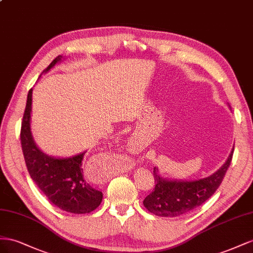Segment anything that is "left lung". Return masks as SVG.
I'll return each mask as SVG.
<instances>
[{
	"instance_id": "8db88e82",
	"label": "left lung",
	"mask_w": 253,
	"mask_h": 253,
	"mask_svg": "<svg viewBox=\"0 0 253 253\" xmlns=\"http://www.w3.org/2000/svg\"><path fill=\"white\" fill-rule=\"evenodd\" d=\"M234 150V148H233ZM233 150L221 169L210 177L195 181L167 180L159 176L158 169L154 168L155 189L143 201L147 210L158 216L176 217L189 213L210 198L222 182L232 161Z\"/></svg>"
}]
</instances>
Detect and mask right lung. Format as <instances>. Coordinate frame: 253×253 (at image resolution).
Segmentation results:
<instances>
[{
	"label": "right lung",
	"instance_id": "add662e5",
	"mask_svg": "<svg viewBox=\"0 0 253 253\" xmlns=\"http://www.w3.org/2000/svg\"><path fill=\"white\" fill-rule=\"evenodd\" d=\"M61 58L62 56L56 57L44 72ZM32 93L33 89L28 91L20 132L21 146L31 178L50 203L61 210L74 214L94 211L102 203L103 193L85 181L83 169L84 153L72 158L56 159L44 155L36 146L30 124Z\"/></svg>",
	"mask_w": 253,
	"mask_h": 253
}]
</instances>
